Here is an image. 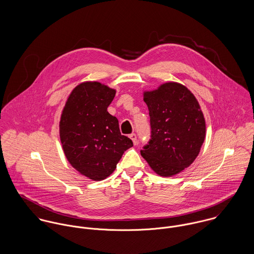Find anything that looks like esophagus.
Masks as SVG:
<instances>
[{
	"mask_svg": "<svg viewBox=\"0 0 254 254\" xmlns=\"http://www.w3.org/2000/svg\"><path fill=\"white\" fill-rule=\"evenodd\" d=\"M129 138H130L131 140L133 141V143H134V144H136V143H137V136H136V134H135V133H131V134L129 135Z\"/></svg>",
	"mask_w": 254,
	"mask_h": 254,
	"instance_id": "obj_1",
	"label": "esophagus"
}]
</instances>
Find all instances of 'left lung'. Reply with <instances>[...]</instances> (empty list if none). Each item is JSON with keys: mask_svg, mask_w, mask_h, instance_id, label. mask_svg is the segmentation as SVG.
Here are the masks:
<instances>
[{"mask_svg": "<svg viewBox=\"0 0 254 254\" xmlns=\"http://www.w3.org/2000/svg\"><path fill=\"white\" fill-rule=\"evenodd\" d=\"M151 138L141 156L157 174L172 176L197 158L205 137V122L194 94L184 85L167 83L144 92Z\"/></svg>", "mask_w": 254, "mask_h": 254, "instance_id": "8db88e82", "label": "left lung"}]
</instances>
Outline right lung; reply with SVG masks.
<instances>
[{
	"label": "right lung",
	"instance_id": "obj_1",
	"mask_svg": "<svg viewBox=\"0 0 254 254\" xmlns=\"http://www.w3.org/2000/svg\"><path fill=\"white\" fill-rule=\"evenodd\" d=\"M116 90L86 82L71 92L59 124L64 154L74 169L99 181L108 177L126 150L133 146L122 135L119 121L108 113Z\"/></svg>",
	"mask_w": 254,
	"mask_h": 254
}]
</instances>
